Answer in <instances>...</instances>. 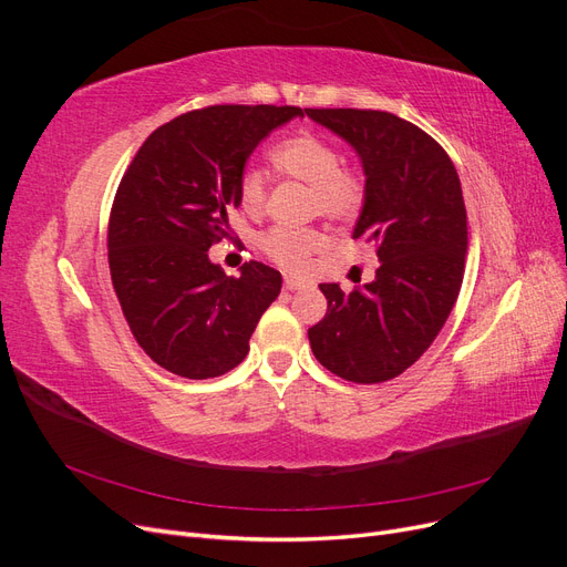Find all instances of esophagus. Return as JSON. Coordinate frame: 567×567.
<instances>
[{
	"label": "esophagus",
	"mask_w": 567,
	"mask_h": 567,
	"mask_svg": "<svg viewBox=\"0 0 567 567\" xmlns=\"http://www.w3.org/2000/svg\"><path fill=\"white\" fill-rule=\"evenodd\" d=\"M307 284L305 281H300V279H296V277H284V288L286 290H300V288H305Z\"/></svg>",
	"instance_id": "esophagus-1"
}]
</instances>
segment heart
<instances>
[{
    "mask_svg": "<svg viewBox=\"0 0 567 567\" xmlns=\"http://www.w3.org/2000/svg\"><path fill=\"white\" fill-rule=\"evenodd\" d=\"M269 158L286 177L310 186V215H321L333 221H352L367 208V173L359 165L342 163L340 148L326 136L315 132L290 134L271 146ZM238 196H241L244 208L262 210L267 200V177L260 169H244L238 179ZM323 244L326 234L315 227L296 229L274 225L257 236V248L288 271H302Z\"/></svg>",
    "mask_w": 567,
    "mask_h": 567,
    "instance_id": "b5f03b06",
    "label": "heart"
}]
</instances>
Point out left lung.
I'll return each mask as SVG.
<instances>
[{"mask_svg": "<svg viewBox=\"0 0 567 567\" xmlns=\"http://www.w3.org/2000/svg\"><path fill=\"white\" fill-rule=\"evenodd\" d=\"M350 142L369 177L354 238L381 267L350 293L321 284L329 310L307 336L319 364L352 383H383L431 348L458 298L468 221L452 158L431 134L388 111L307 109Z\"/></svg>", "mask_w": 567, "mask_h": 567, "instance_id": "left-lung-1", "label": "left lung"}]
</instances>
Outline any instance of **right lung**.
<instances>
[{"mask_svg": "<svg viewBox=\"0 0 567 567\" xmlns=\"http://www.w3.org/2000/svg\"><path fill=\"white\" fill-rule=\"evenodd\" d=\"M298 106H205L148 134L113 198L111 281L140 348L182 379H215L246 359L248 340L281 290V274L213 265L241 205L238 179L255 146Z\"/></svg>", "mask_w": 567, "mask_h": 567, "instance_id": "add662e5", "label": "right lung"}]
</instances>
